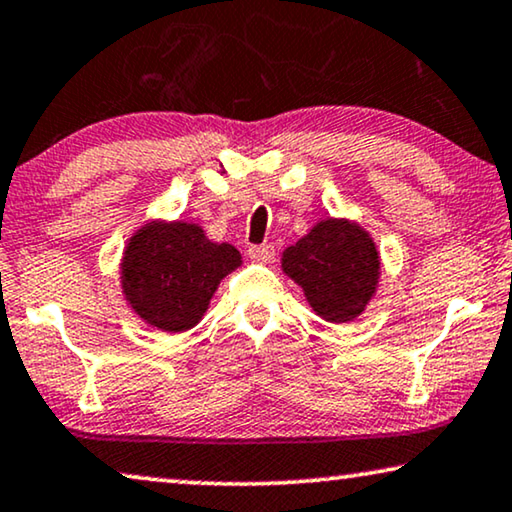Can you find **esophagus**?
<instances>
[{
  "mask_svg": "<svg viewBox=\"0 0 512 512\" xmlns=\"http://www.w3.org/2000/svg\"><path fill=\"white\" fill-rule=\"evenodd\" d=\"M248 255L259 264H271L273 257H276V250H273V246H250Z\"/></svg>",
  "mask_w": 512,
  "mask_h": 512,
  "instance_id": "esophagus-1",
  "label": "esophagus"
}]
</instances>
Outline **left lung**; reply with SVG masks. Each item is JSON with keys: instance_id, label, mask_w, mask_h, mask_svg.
Wrapping results in <instances>:
<instances>
[{"instance_id": "8db88e82", "label": "left lung", "mask_w": 512, "mask_h": 512, "mask_svg": "<svg viewBox=\"0 0 512 512\" xmlns=\"http://www.w3.org/2000/svg\"><path fill=\"white\" fill-rule=\"evenodd\" d=\"M315 313L327 322H350L364 313L380 280V253L355 220L325 218L280 257Z\"/></svg>"}]
</instances>
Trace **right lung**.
<instances>
[{
	"label": "right lung",
	"mask_w": 512,
	"mask_h": 512,
	"mask_svg": "<svg viewBox=\"0 0 512 512\" xmlns=\"http://www.w3.org/2000/svg\"><path fill=\"white\" fill-rule=\"evenodd\" d=\"M241 266L232 243H215L187 220H150L129 236L120 285L150 327L181 334L204 318L220 280Z\"/></svg>",
	"instance_id": "right-lung-1"
}]
</instances>
